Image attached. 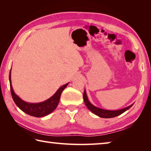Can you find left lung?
Returning a JSON list of instances; mask_svg holds the SVG:
<instances>
[{
    "mask_svg": "<svg viewBox=\"0 0 151 151\" xmlns=\"http://www.w3.org/2000/svg\"><path fill=\"white\" fill-rule=\"evenodd\" d=\"M83 99L86 107H87V108L90 110L93 113L95 114L97 116L101 117V118H106V119L113 118V117L120 115V114L123 113V112H124L125 111H127V110H129L134 104L133 103L129 106H127L125 107V108H123L122 109L116 110V111H109V110H105V109L99 108V107L94 106L93 104H92L90 103V101H88L87 95H86V93L85 90L83 94Z\"/></svg>",
    "mask_w": 151,
    "mask_h": 151,
    "instance_id": "obj_1",
    "label": "left lung"
}]
</instances>
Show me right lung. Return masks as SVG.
I'll return each instance as SVG.
<instances>
[{"label": "right lung", "mask_w": 151, "mask_h": 151, "mask_svg": "<svg viewBox=\"0 0 151 151\" xmlns=\"http://www.w3.org/2000/svg\"><path fill=\"white\" fill-rule=\"evenodd\" d=\"M11 69L9 74V81H10V86H11V92L12 94V97L13 101L17 104V106L27 114L30 116L35 117H42L47 116L51 112H53L57 108L58 104L59 103L60 95L62 92L63 91L66 86L68 85V83L63 85L62 86L58 89L57 91L53 94V95L47 99V101L41 102V103H30L25 102L22 100L20 97L16 94L12 88L11 85Z\"/></svg>", "instance_id": "right-lung-1"}]
</instances>
